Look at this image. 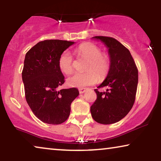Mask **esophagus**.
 <instances>
[{
    "mask_svg": "<svg viewBox=\"0 0 161 161\" xmlns=\"http://www.w3.org/2000/svg\"><path fill=\"white\" fill-rule=\"evenodd\" d=\"M87 89H88V88H80L78 89L79 93H80V94H83V93H84Z\"/></svg>",
    "mask_w": 161,
    "mask_h": 161,
    "instance_id": "34e87169",
    "label": "esophagus"
}]
</instances>
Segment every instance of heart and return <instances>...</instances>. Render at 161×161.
<instances>
[{"label": "heart", "mask_w": 161, "mask_h": 161, "mask_svg": "<svg viewBox=\"0 0 161 161\" xmlns=\"http://www.w3.org/2000/svg\"><path fill=\"white\" fill-rule=\"evenodd\" d=\"M78 54L87 59L84 73H75L67 80V85L72 87H83L96 83L99 78L104 79L108 75L110 67V60L106 54L102 53L101 48L92 43H83L76 49ZM60 70L65 74L73 70V57L71 53L65 51L59 59Z\"/></svg>", "instance_id": "1"}]
</instances>
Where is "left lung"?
<instances>
[{"label": "left lung", "instance_id": "obj_1", "mask_svg": "<svg viewBox=\"0 0 161 161\" xmlns=\"http://www.w3.org/2000/svg\"><path fill=\"white\" fill-rule=\"evenodd\" d=\"M108 48L110 59L108 76L97 88L107 87L106 92L94 89L97 99L91 106L95 121L101 124H112L123 119L131 110L136 99L138 69L129 50L111 37L95 36Z\"/></svg>", "mask_w": 161, "mask_h": 161}]
</instances>
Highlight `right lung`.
Masks as SVG:
<instances>
[{"label": "right lung", "instance_id": "add662e5", "mask_svg": "<svg viewBox=\"0 0 161 161\" xmlns=\"http://www.w3.org/2000/svg\"><path fill=\"white\" fill-rule=\"evenodd\" d=\"M74 42L45 40L32 47L25 55L22 76L26 101L42 122L58 125L70 113L72 102L79 95L76 88L58 90L64 83L59 59Z\"/></svg>", "mask_w": 161, "mask_h": 161}]
</instances>
